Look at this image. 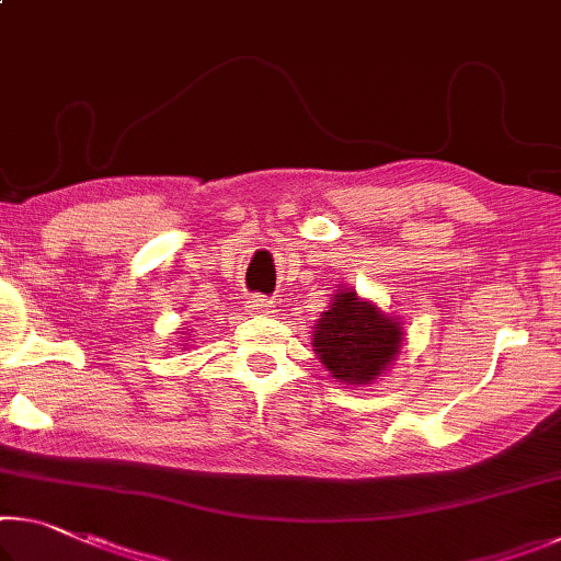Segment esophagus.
Masks as SVG:
<instances>
[{"mask_svg":"<svg viewBox=\"0 0 561 561\" xmlns=\"http://www.w3.org/2000/svg\"><path fill=\"white\" fill-rule=\"evenodd\" d=\"M247 307H250V311H254V314H270L272 301H267L264 297H252Z\"/></svg>","mask_w":561,"mask_h":561,"instance_id":"esophagus-1","label":"esophagus"}]
</instances>
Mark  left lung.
Masks as SVG:
<instances>
[{"mask_svg": "<svg viewBox=\"0 0 561 561\" xmlns=\"http://www.w3.org/2000/svg\"><path fill=\"white\" fill-rule=\"evenodd\" d=\"M403 344L401 321L383 314L354 289L334 294L314 327V351L341 383L364 386L383 374Z\"/></svg>", "mask_w": 561, "mask_h": 561, "instance_id": "8db88e82", "label": "left lung"}]
</instances>
